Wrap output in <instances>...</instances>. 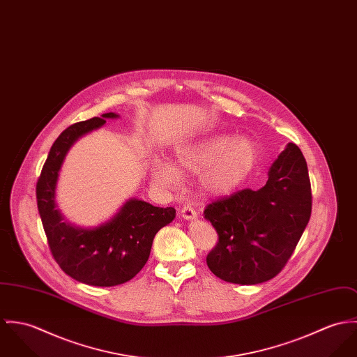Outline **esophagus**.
Here are the masks:
<instances>
[{
	"instance_id": "34e87169",
	"label": "esophagus",
	"mask_w": 357,
	"mask_h": 357,
	"mask_svg": "<svg viewBox=\"0 0 357 357\" xmlns=\"http://www.w3.org/2000/svg\"><path fill=\"white\" fill-rule=\"evenodd\" d=\"M181 215L185 218V219H196L197 218V211L192 206V205H183L182 209H181Z\"/></svg>"
}]
</instances>
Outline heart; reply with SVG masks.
<instances>
[{
    "label": "heart",
    "mask_w": 357,
    "mask_h": 357,
    "mask_svg": "<svg viewBox=\"0 0 357 357\" xmlns=\"http://www.w3.org/2000/svg\"><path fill=\"white\" fill-rule=\"evenodd\" d=\"M257 159L259 149L253 139L230 134H212L175 151L176 167L188 174L201 172V186L211 195L233 192L252 172ZM177 170L169 162L158 161L152 175L160 185L172 188L181 181Z\"/></svg>",
    "instance_id": "1"
}]
</instances>
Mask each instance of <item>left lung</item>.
<instances>
[{
	"instance_id": "1",
	"label": "left lung",
	"mask_w": 357,
	"mask_h": 357,
	"mask_svg": "<svg viewBox=\"0 0 357 357\" xmlns=\"http://www.w3.org/2000/svg\"><path fill=\"white\" fill-rule=\"evenodd\" d=\"M311 211L307 161L296 144H289L261 189H243L206 205L205 219L219 236L206 256L209 270L239 284L277 277L303 236Z\"/></svg>"
}]
</instances>
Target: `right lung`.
<instances>
[{
  "label": "right lung",
  "instance_id": "add662e5",
  "mask_svg": "<svg viewBox=\"0 0 357 357\" xmlns=\"http://www.w3.org/2000/svg\"><path fill=\"white\" fill-rule=\"evenodd\" d=\"M114 118L118 115L109 112L66 128L52 145L37 182L40 220L56 263L67 275L93 286H116L135 277L149 259L156 233L175 218L172 206L160 208L134 198L96 229L63 220L54 201L63 160L79 137Z\"/></svg>",
  "mask_w": 357,
  "mask_h": 357
}]
</instances>
